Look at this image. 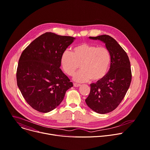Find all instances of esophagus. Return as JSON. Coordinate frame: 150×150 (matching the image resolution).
Returning <instances> with one entry per match:
<instances>
[{"mask_svg":"<svg viewBox=\"0 0 150 150\" xmlns=\"http://www.w3.org/2000/svg\"><path fill=\"white\" fill-rule=\"evenodd\" d=\"M74 86L75 87H80V86H81V84H76V83H74Z\"/></svg>","mask_w":150,"mask_h":150,"instance_id":"obj_1","label":"esophagus"}]
</instances>
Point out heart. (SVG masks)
Listing matches in <instances>:
<instances>
[{"label": "heart", "instance_id": "1", "mask_svg": "<svg viewBox=\"0 0 150 150\" xmlns=\"http://www.w3.org/2000/svg\"><path fill=\"white\" fill-rule=\"evenodd\" d=\"M61 65L64 72L72 75L79 67L81 71L74 76L78 83L100 81L106 75L111 63L109 50L104 47H97L88 43L80 44L72 49L65 51L61 56Z\"/></svg>", "mask_w": 150, "mask_h": 150}]
</instances>
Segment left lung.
Masks as SVG:
<instances>
[{
  "instance_id": "obj_1",
  "label": "left lung",
  "mask_w": 150,
  "mask_h": 150,
  "mask_svg": "<svg viewBox=\"0 0 150 150\" xmlns=\"http://www.w3.org/2000/svg\"><path fill=\"white\" fill-rule=\"evenodd\" d=\"M105 44L111 55L110 70L103 78L90 84L86 102L93 111L106 114L114 111L124 99L132 81L130 63L126 51L111 36L89 37Z\"/></svg>"
}]
</instances>
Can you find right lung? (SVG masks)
I'll return each instance as SVG.
<instances>
[{"instance_id": "right-lung-1", "label": "right lung", "mask_w": 150, "mask_h": 150, "mask_svg": "<svg viewBox=\"0 0 150 150\" xmlns=\"http://www.w3.org/2000/svg\"><path fill=\"white\" fill-rule=\"evenodd\" d=\"M75 38L46 32L23 51L17 70V86L23 98L34 110L51 111L64 99L73 83L62 72L61 56Z\"/></svg>"}]
</instances>
